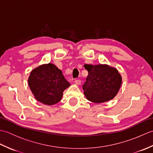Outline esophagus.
I'll use <instances>...</instances> for the list:
<instances>
[{"label": "esophagus", "instance_id": "1", "mask_svg": "<svg viewBox=\"0 0 153 153\" xmlns=\"http://www.w3.org/2000/svg\"><path fill=\"white\" fill-rule=\"evenodd\" d=\"M74 83L76 84V85H79L81 83V80L80 79H76L74 81Z\"/></svg>", "mask_w": 153, "mask_h": 153}]
</instances>
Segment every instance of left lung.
<instances>
[{
    "label": "left lung",
    "instance_id": "8db88e82",
    "mask_svg": "<svg viewBox=\"0 0 153 153\" xmlns=\"http://www.w3.org/2000/svg\"><path fill=\"white\" fill-rule=\"evenodd\" d=\"M88 71L83 89L86 98L93 102H106L114 97L122 84V77L116 68L108 65L85 64Z\"/></svg>",
    "mask_w": 153,
    "mask_h": 153
}]
</instances>
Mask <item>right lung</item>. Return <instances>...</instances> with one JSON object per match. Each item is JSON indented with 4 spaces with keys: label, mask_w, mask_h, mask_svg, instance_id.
I'll list each match as a JSON object with an SVG mask.
<instances>
[{
    "label": "right lung",
    "mask_w": 153,
    "mask_h": 153,
    "mask_svg": "<svg viewBox=\"0 0 153 153\" xmlns=\"http://www.w3.org/2000/svg\"><path fill=\"white\" fill-rule=\"evenodd\" d=\"M28 83L35 98L47 105L59 102L64 91L70 85L62 71L51 63L32 70Z\"/></svg>",
    "instance_id": "obj_1"
}]
</instances>
